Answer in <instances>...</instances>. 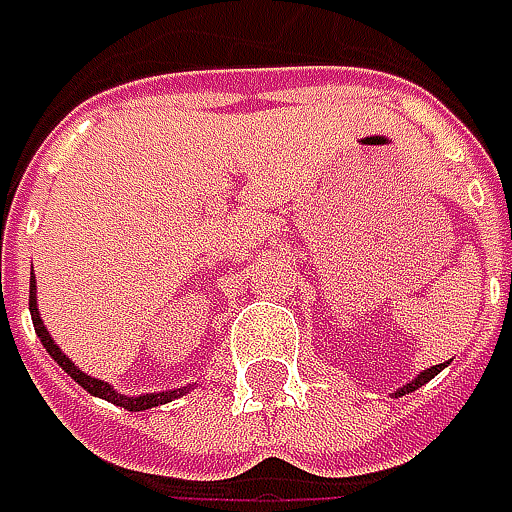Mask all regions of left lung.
<instances>
[{
    "mask_svg": "<svg viewBox=\"0 0 512 512\" xmlns=\"http://www.w3.org/2000/svg\"><path fill=\"white\" fill-rule=\"evenodd\" d=\"M442 370H444V364H436V367H427V370H424V373H419V376H416L413 382L404 384V387H399V390H396V396H404V393H413V390H419L422 384L430 382V379H433L436 373H442Z\"/></svg>",
    "mask_w": 512,
    "mask_h": 512,
    "instance_id": "obj_1",
    "label": "left lung"
}]
</instances>
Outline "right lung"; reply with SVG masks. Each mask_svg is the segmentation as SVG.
Instances as JSON below:
<instances>
[{"instance_id": "1", "label": "right lung", "mask_w": 512, "mask_h": 512, "mask_svg": "<svg viewBox=\"0 0 512 512\" xmlns=\"http://www.w3.org/2000/svg\"><path fill=\"white\" fill-rule=\"evenodd\" d=\"M30 319H33V327H36V336L42 339L45 344V350H48L50 356H53V362L59 364L65 373H68L73 382H79L85 390H88L90 396H99V399H105L110 404H119V407H125V410H133V413H139V410H150V407H159V404H168L173 399H179V396H185L190 387H179V390H162V393H145V396H122L119 390H113L108 382H102V379H93L88 373H82L76 364L70 362L68 356L59 350V344L50 339L48 327L42 322V316H39V307H36V279H33V285H30Z\"/></svg>"}]
</instances>
